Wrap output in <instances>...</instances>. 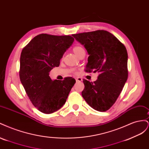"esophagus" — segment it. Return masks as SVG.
I'll return each instance as SVG.
<instances>
[{
    "label": "esophagus",
    "mask_w": 149,
    "mask_h": 149,
    "mask_svg": "<svg viewBox=\"0 0 149 149\" xmlns=\"http://www.w3.org/2000/svg\"><path fill=\"white\" fill-rule=\"evenodd\" d=\"M82 80H83L82 78H80V77H78V78H76V82H81Z\"/></svg>",
    "instance_id": "1"
}]
</instances>
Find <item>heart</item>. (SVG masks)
Segmentation results:
<instances>
[{
    "label": "heart",
    "instance_id": "heart-1",
    "mask_svg": "<svg viewBox=\"0 0 149 149\" xmlns=\"http://www.w3.org/2000/svg\"><path fill=\"white\" fill-rule=\"evenodd\" d=\"M73 50L74 53H75V55H76V56H78V55H79V54L81 52L84 51L83 48H82L81 47H80V46H78V45L74 47V48H73Z\"/></svg>",
    "mask_w": 149,
    "mask_h": 149
}]
</instances>
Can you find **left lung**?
Listing matches in <instances>:
<instances>
[{
    "mask_svg": "<svg viewBox=\"0 0 149 149\" xmlns=\"http://www.w3.org/2000/svg\"><path fill=\"white\" fill-rule=\"evenodd\" d=\"M72 36L88 53L86 71L100 73L94 83L83 79L82 96L94 109L106 111L115 103L127 81V49L115 36L105 30Z\"/></svg>",
    "mask_w": 149,
    "mask_h": 149,
    "instance_id": "obj_1",
    "label": "left lung"
}]
</instances>
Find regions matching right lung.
<instances>
[{
    "instance_id": "obj_1",
    "label": "right lung",
    "mask_w": 149,
    "mask_h": 149,
    "mask_svg": "<svg viewBox=\"0 0 149 149\" xmlns=\"http://www.w3.org/2000/svg\"><path fill=\"white\" fill-rule=\"evenodd\" d=\"M74 41L70 35L43 33L36 36L22 49L20 81L31 103L43 113L59 110L76 83L71 77L52 80L49 76L54 67L59 66L60 60Z\"/></svg>"
}]
</instances>
